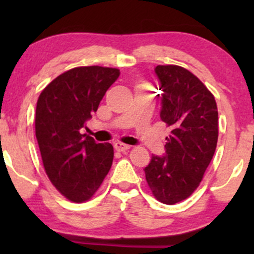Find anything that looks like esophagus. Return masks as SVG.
I'll list each match as a JSON object with an SVG mask.
<instances>
[{
    "label": "esophagus",
    "mask_w": 254,
    "mask_h": 254,
    "mask_svg": "<svg viewBox=\"0 0 254 254\" xmlns=\"http://www.w3.org/2000/svg\"><path fill=\"white\" fill-rule=\"evenodd\" d=\"M115 149L117 150V151H125V150L130 149V145L122 143V142H116V143H115Z\"/></svg>",
    "instance_id": "1"
}]
</instances>
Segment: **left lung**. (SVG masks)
Listing matches in <instances>:
<instances>
[{"label": "left lung", "instance_id": "obj_1", "mask_svg": "<svg viewBox=\"0 0 254 254\" xmlns=\"http://www.w3.org/2000/svg\"><path fill=\"white\" fill-rule=\"evenodd\" d=\"M155 74L162 90L160 117L172 131L165 155L151 156L144 172L156 199L172 205L202 182L216 149L218 112L214 95L185 68L157 65Z\"/></svg>", "mask_w": 254, "mask_h": 254}]
</instances>
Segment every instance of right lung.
Listing matches in <instances>:
<instances>
[{
  "label": "right lung",
  "instance_id": "1",
  "mask_svg": "<svg viewBox=\"0 0 254 254\" xmlns=\"http://www.w3.org/2000/svg\"><path fill=\"white\" fill-rule=\"evenodd\" d=\"M119 74L116 68L78 66L57 76L38 99L36 137L44 168L52 185L71 202L88 200L112 166V144L97 143L80 129Z\"/></svg>",
  "mask_w": 254,
  "mask_h": 254
}]
</instances>
